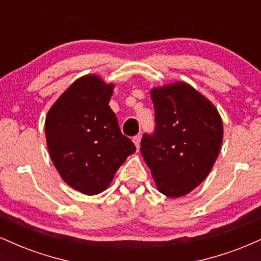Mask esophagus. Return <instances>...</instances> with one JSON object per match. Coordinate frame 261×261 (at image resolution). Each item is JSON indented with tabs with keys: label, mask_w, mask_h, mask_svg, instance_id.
I'll return each mask as SVG.
<instances>
[{
	"label": "esophagus",
	"mask_w": 261,
	"mask_h": 261,
	"mask_svg": "<svg viewBox=\"0 0 261 261\" xmlns=\"http://www.w3.org/2000/svg\"><path fill=\"white\" fill-rule=\"evenodd\" d=\"M133 141H134L135 146H136L137 149H139L140 148V143H141V135H136V136H134Z\"/></svg>",
	"instance_id": "1"
}]
</instances>
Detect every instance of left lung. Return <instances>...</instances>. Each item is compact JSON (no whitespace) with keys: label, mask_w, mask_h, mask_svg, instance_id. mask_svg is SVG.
Instances as JSON below:
<instances>
[{"label":"left lung","mask_w":261,"mask_h":261,"mask_svg":"<svg viewBox=\"0 0 261 261\" xmlns=\"http://www.w3.org/2000/svg\"><path fill=\"white\" fill-rule=\"evenodd\" d=\"M155 126L141 153L155 185L169 197L187 195L208 175L223 139L216 108L184 82L151 91Z\"/></svg>","instance_id":"1"}]
</instances>
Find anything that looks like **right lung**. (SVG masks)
<instances>
[{"label": "right lung", "mask_w": 261, "mask_h": 261, "mask_svg": "<svg viewBox=\"0 0 261 261\" xmlns=\"http://www.w3.org/2000/svg\"><path fill=\"white\" fill-rule=\"evenodd\" d=\"M113 88L94 74L82 77L56 100L45 120L54 166L71 188L86 195L106 190L136 151L109 107Z\"/></svg>", "instance_id": "obj_1"}]
</instances>
